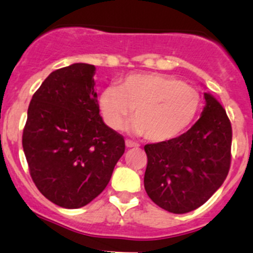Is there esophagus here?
I'll use <instances>...</instances> for the list:
<instances>
[{
    "label": "esophagus",
    "instance_id": "obj_1",
    "mask_svg": "<svg viewBox=\"0 0 253 253\" xmlns=\"http://www.w3.org/2000/svg\"><path fill=\"white\" fill-rule=\"evenodd\" d=\"M126 147H127V148H132V147H138V143L131 141V139H126Z\"/></svg>",
    "mask_w": 253,
    "mask_h": 253
}]
</instances>
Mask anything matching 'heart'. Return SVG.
I'll use <instances>...</instances> for the list:
<instances>
[{
  "label": "heart",
  "mask_w": 253,
  "mask_h": 253,
  "mask_svg": "<svg viewBox=\"0 0 253 253\" xmlns=\"http://www.w3.org/2000/svg\"><path fill=\"white\" fill-rule=\"evenodd\" d=\"M100 109L111 128L124 126L132 109L131 129L152 142L175 138L200 109L199 91L178 78L158 73L131 74L100 95Z\"/></svg>",
  "instance_id": "1"
}]
</instances>
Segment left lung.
Masks as SVG:
<instances>
[{"label": "left lung", "instance_id": "8db88e82", "mask_svg": "<svg viewBox=\"0 0 253 253\" xmlns=\"http://www.w3.org/2000/svg\"><path fill=\"white\" fill-rule=\"evenodd\" d=\"M202 117L173 139L146 144L144 189L154 204L173 214L202 207L222 185L231 163V122L220 102L204 94Z\"/></svg>", "mask_w": 253, "mask_h": 253}]
</instances>
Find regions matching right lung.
<instances>
[{
	"label": "right lung",
	"mask_w": 253,
	"mask_h": 253,
	"mask_svg": "<svg viewBox=\"0 0 253 253\" xmlns=\"http://www.w3.org/2000/svg\"><path fill=\"white\" fill-rule=\"evenodd\" d=\"M94 74L85 63L50 73L32 97L22 136L34 184L65 209L101 194L125 153L124 137L100 116Z\"/></svg>",
	"instance_id": "right-lung-1"
}]
</instances>
